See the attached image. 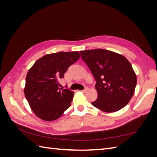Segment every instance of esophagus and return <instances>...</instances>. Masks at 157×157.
<instances>
[{"label": "esophagus", "mask_w": 157, "mask_h": 157, "mask_svg": "<svg viewBox=\"0 0 157 157\" xmlns=\"http://www.w3.org/2000/svg\"><path fill=\"white\" fill-rule=\"evenodd\" d=\"M88 90V87H86L85 88L84 90H80V91L81 92H87Z\"/></svg>", "instance_id": "1"}]
</instances>
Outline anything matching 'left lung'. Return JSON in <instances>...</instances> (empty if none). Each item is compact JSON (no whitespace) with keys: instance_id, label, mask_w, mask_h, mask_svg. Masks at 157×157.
Listing matches in <instances>:
<instances>
[{"instance_id":"left-lung-1","label":"left lung","mask_w":157,"mask_h":157,"mask_svg":"<svg viewBox=\"0 0 157 157\" xmlns=\"http://www.w3.org/2000/svg\"><path fill=\"white\" fill-rule=\"evenodd\" d=\"M96 79L98 98L92 105L103 112H116L125 107L134 94L136 75L124 56L103 49L80 52Z\"/></svg>"}]
</instances>
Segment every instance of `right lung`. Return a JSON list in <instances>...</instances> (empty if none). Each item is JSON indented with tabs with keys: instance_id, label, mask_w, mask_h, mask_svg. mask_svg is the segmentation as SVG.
<instances>
[{
	"instance_id": "add662e5",
	"label": "right lung",
	"mask_w": 157,
	"mask_h": 157,
	"mask_svg": "<svg viewBox=\"0 0 157 157\" xmlns=\"http://www.w3.org/2000/svg\"><path fill=\"white\" fill-rule=\"evenodd\" d=\"M80 58L78 52H59L46 54L28 71L24 94L31 110L40 119L59 118L70 107L74 92L59 88L58 80L69 66Z\"/></svg>"
}]
</instances>
